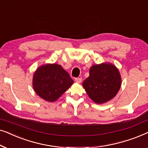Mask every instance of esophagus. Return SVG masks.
Here are the masks:
<instances>
[{
  "label": "esophagus",
  "mask_w": 148,
  "mask_h": 148,
  "mask_svg": "<svg viewBox=\"0 0 148 148\" xmlns=\"http://www.w3.org/2000/svg\"><path fill=\"white\" fill-rule=\"evenodd\" d=\"M75 82H76L77 83H79H79L82 82V79L81 78V77H76L75 79Z\"/></svg>",
  "instance_id": "esophagus-1"
}]
</instances>
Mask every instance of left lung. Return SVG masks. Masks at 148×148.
<instances>
[{"label": "left lung", "mask_w": 148, "mask_h": 148, "mask_svg": "<svg viewBox=\"0 0 148 148\" xmlns=\"http://www.w3.org/2000/svg\"><path fill=\"white\" fill-rule=\"evenodd\" d=\"M121 85L119 70L111 64L92 66L90 76L83 83L87 94L97 104L110 100L118 93Z\"/></svg>", "instance_id": "8db88e82"}]
</instances>
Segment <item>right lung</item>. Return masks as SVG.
<instances>
[{
	"instance_id": "1",
	"label": "right lung",
	"mask_w": 148,
	"mask_h": 148,
	"mask_svg": "<svg viewBox=\"0 0 148 148\" xmlns=\"http://www.w3.org/2000/svg\"><path fill=\"white\" fill-rule=\"evenodd\" d=\"M73 84L69 75L60 65L48 64L36 70L33 86L36 94L48 102H54Z\"/></svg>"
}]
</instances>
